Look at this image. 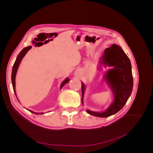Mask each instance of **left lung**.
Masks as SVG:
<instances>
[{"mask_svg": "<svg viewBox=\"0 0 153 153\" xmlns=\"http://www.w3.org/2000/svg\"><path fill=\"white\" fill-rule=\"evenodd\" d=\"M100 64L105 67H113L108 69L103 78L112 91L114 101L104 112H98L89 110L86 112L96 117H107L118 112L126 103L131 94L133 85L131 65L121 47L115 44L105 50ZM85 89V86L82 82V104Z\"/></svg>", "mask_w": 153, "mask_h": 153, "instance_id": "1", "label": "left lung"}]
</instances>
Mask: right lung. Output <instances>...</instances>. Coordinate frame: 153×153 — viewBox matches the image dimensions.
<instances>
[{
    "label": "right lung",
    "instance_id": "obj_1",
    "mask_svg": "<svg viewBox=\"0 0 153 153\" xmlns=\"http://www.w3.org/2000/svg\"><path fill=\"white\" fill-rule=\"evenodd\" d=\"M32 48L31 46H29V47H27L25 48H24V49H23L21 52H20V53L18 55V56L16 57V61L15 62V63H14V65L13 66V69H12V73H11V80H12V85H13V91H14V92H15V95L16 94V91H15V78H16V72H17V70H18V67H19V65L20 64L22 61V59L24 58V57L25 55V54L27 53V52ZM69 81V79L68 78H66L65 80H64L62 82V84L61 85V89H62V87L65 85L66 84H67V83ZM28 110V109H27ZM29 112L33 113V114H43L44 113L42 112V113H37V112H33V111L32 110H28Z\"/></svg>",
    "mask_w": 153,
    "mask_h": 153
}]
</instances>
